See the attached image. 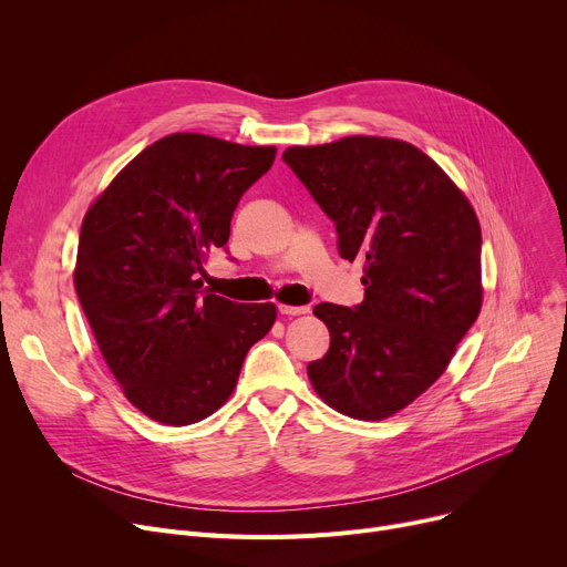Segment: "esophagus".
Wrapping results in <instances>:
<instances>
[{
	"label": "esophagus",
	"instance_id": "1",
	"mask_svg": "<svg viewBox=\"0 0 567 567\" xmlns=\"http://www.w3.org/2000/svg\"><path fill=\"white\" fill-rule=\"evenodd\" d=\"M278 312H280V315H287V317H299V315L310 312V308H306V306H285V303H280V306H278Z\"/></svg>",
	"mask_w": 567,
	"mask_h": 567
}]
</instances>
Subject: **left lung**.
I'll use <instances>...</instances> for the list:
<instances>
[{
    "mask_svg": "<svg viewBox=\"0 0 567 567\" xmlns=\"http://www.w3.org/2000/svg\"><path fill=\"white\" fill-rule=\"evenodd\" d=\"M282 158L336 223L340 255L365 264L359 308H315L331 347L308 365L312 389L349 419H391L445 372L481 315L478 216L402 140L351 135Z\"/></svg>",
    "mask_w": 567,
    "mask_h": 567,
    "instance_id": "left-lung-1",
    "label": "left lung"
}]
</instances>
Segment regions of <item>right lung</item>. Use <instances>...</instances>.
I'll return each mask as SVG.
<instances>
[{"instance_id":"add662e5","label":"right lung","mask_w":567,"mask_h":567,"mask_svg":"<svg viewBox=\"0 0 567 567\" xmlns=\"http://www.w3.org/2000/svg\"><path fill=\"white\" fill-rule=\"evenodd\" d=\"M276 146L202 133L148 144L86 208L73 282L103 359L148 419L184 427L218 411L274 303L241 306L202 289L241 195Z\"/></svg>"}]
</instances>
